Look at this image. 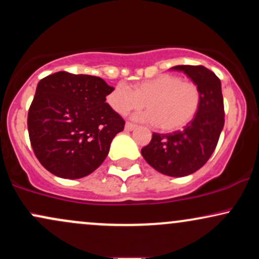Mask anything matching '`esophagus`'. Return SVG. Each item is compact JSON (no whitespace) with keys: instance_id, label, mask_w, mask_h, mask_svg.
<instances>
[{"instance_id":"1","label":"esophagus","mask_w":259,"mask_h":259,"mask_svg":"<svg viewBox=\"0 0 259 259\" xmlns=\"http://www.w3.org/2000/svg\"><path fill=\"white\" fill-rule=\"evenodd\" d=\"M136 127L135 124L130 123V121H127V123L125 124V130H127V132H132V130H134Z\"/></svg>"}]
</instances>
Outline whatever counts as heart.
<instances>
[{
    "label": "heart",
    "mask_w": 259,
    "mask_h": 259,
    "mask_svg": "<svg viewBox=\"0 0 259 259\" xmlns=\"http://www.w3.org/2000/svg\"><path fill=\"white\" fill-rule=\"evenodd\" d=\"M201 90L190 80L174 74H162L134 85L118 84L107 96L109 106L119 114L140 109L146 103L147 111L136 118L157 124L159 129L174 132L191 123L201 107Z\"/></svg>",
    "instance_id": "heart-1"
}]
</instances>
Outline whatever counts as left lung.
Here are the masks:
<instances>
[{
  "label": "left lung",
  "mask_w": 259,
  "mask_h": 259,
  "mask_svg": "<svg viewBox=\"0 0 259 259\" xmlns=\"http://www.w3.org/2000/svg\"><path fill=\"white\" fill-rule=\"evenodd\" d=\"M198 85L201 107L194 120L180 132L152 134L150 144L141 150L145 160L159 173L185 177L206 164L218 144L224 126V101L221 80L203 65H175Z\"/></svg>",
  "instance_id": "obj_1"
}]
</instances>
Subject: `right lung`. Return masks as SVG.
Masks as SVG:
<instances>
[{
    "label": "right lung",
    "mask_w": 259,
    "mask_h": 259,
    "mask_svg": "<svg viewBox=\"0 0 259 259\" xmlns=\"http://www.w3.org/2000/svg\"><path fill=\"white\" fill-rule=\"evenodd\" d=\"M114 88L99 76L58 72L38 81L28 132L38 162L56 177L79 179L106 159L123 118L106 103Z\"/></svg>",
    "instance_id": "obj_1"
}]
</instances>
